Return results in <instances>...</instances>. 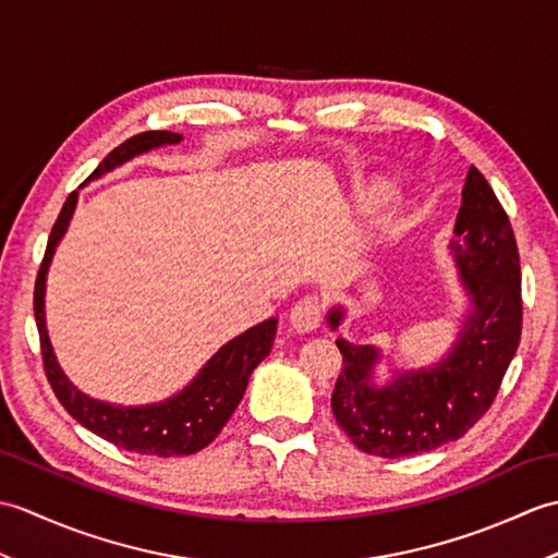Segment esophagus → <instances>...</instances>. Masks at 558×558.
<instances>
[{
  "instance_id": "1",
  "label": "esophagus",
  "mask_w": 558,
  "mask_h": 558,
  "mask_svg": "<svg viewBox=\"0 0 558 558\" xmlns=\"http://www.w3.org/2000/svg\"><path fill=\"white\" fill-rule=\"evenodd\" d=\"M324 316V302L318 300V294H304L300 302H294L290 310V324L300 333H310L318 324H322Z\"/></svg>"
}]
</instances>
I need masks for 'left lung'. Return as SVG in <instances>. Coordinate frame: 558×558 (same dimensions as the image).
<instances>
[{"label": "left lung", "instance_id": "left-lung-1", "mask_svg": "<svg viewBox=\"0 0 558 558\" xmlns=\"http://www.w3.org/2000/svg\"><path fill=\"white\" fill-rule=\"evenodd\" d=\"M450 240L472 314L456 348L429 369L393 374L374 386L378 350L338 338L342 372L330 408L350 441L369 456L408 458L465 436L499 393L523 330L520 256L501 201L477 168H470ZM342 310H330L338 328Z\"/></svg>", "mask_w": 558, "mask_h": 558}]
</instances>
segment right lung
<instances>
[{"mask_svg": "<svg viewBox=\"0 0 558 558\" xmlns=\"http://www.w3.org/2000/svg\"><path fill=\"white\" fill-rule=\"evenodd\" d=\"M180 141L182 134L172 132L136 134L117 146L110 156L93 170L88 180H96V177L110 172L117 165L138 156V153H146L165 144H180ZM76 198L78 192H71L64 201L62 213H59V218L50 232V240H47L38 278H35L33 310L35 324H38L40 333L43 366L47 381H50L57 400L62 402L71 417L86 426L88 432L114 444L117 448L136 450V453L158 458L198 453L201 448H206L213 438L222 432V426L232 417L234 408L240 405L248 376H252L260 360L268 357L272 338H276L278 322L276 318H268V322L248 328L246 333L230 340L228 345H222L213 354L208 364L198 372V376L182 390V393H177L162 402H153V405L141 408H122L81 393V390L64 376V372L59 369L50 338H47L45 330V276L47 268H50L54 246L62 240V234L66 232V225L71 220V213L76 208Z\"/></svg>", "mask_w": 558, "mask_h": 558, "instance_id": "add662e5", "label": "right lung"}]
</instances>
